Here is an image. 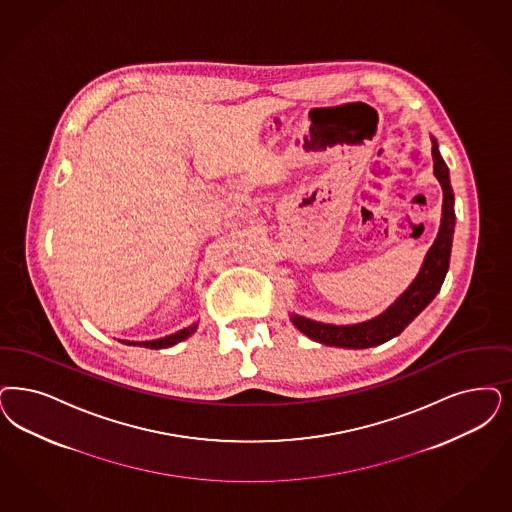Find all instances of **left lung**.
Instances as JSON below:
<instances>
[{"label":"left lung","instance_id":"obj_1","mask_svg":"<svg viewBox=\"0 0 512 512\" xmlns=\"http://www.w3.org/2000/svg\"><path fill=\"white\" fill-rule=\"evenodd\" d=\"M433 170L435 176L441 181L442 194V219L441 229L437 234L435 244L427 251L422 270L416 276V280L406 289L405 293L395 300L384 314L378 318L357 323V325H329L318 323L312 319L293 316V323L300 333L321 342L325 346L336 348H352L363 350L372 348L378 344H384L393 336L401 335L406 325L416 318L423 308L435 299V295L441 291L442 282L446 278L448 266H450V251H452V236L456 227V213H454V193L450 185L448 168L439 153V145L433 140Z\"/></svg>","mask_w":512,"mask_h":512}]
</instances>
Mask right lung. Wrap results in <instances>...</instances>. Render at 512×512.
Masks as SVG:
<instances>
[{
	"instance_id": "1",
	"label": "right lung",
	"mask_w": 512,
	"mask_h": 512,
	"mask_svg": "<svg viewBox=\"0 0 512 512\" xmlns=\"http://www.w3.org/2000/svg\"><path fill=\"white\" fill-rule=\"evenodd\" d=\"M194 329H196V325L191 327V329H183V331H177V333H174V335L159 338V340H149V342H124V344H132V346H143V348H151V350L170 348V346H174V344H177V342L185 340L187 336L193 335Z\"/></svg>"
}]
</instances>
